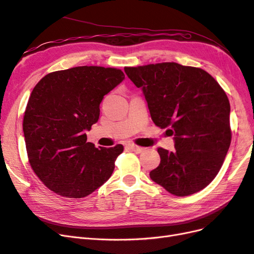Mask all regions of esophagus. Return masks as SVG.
<instances>
[{
    "mask_svg": "<svg viewBox=\"0 0 254 254\" xmlns=\"http://www.w3.org/2000/svg\"><path fill=\"white\" fill-rule=\"evenodd\" d=\"M129 148L131 149L132 151L136 152V153H140V152H143L146 148L144 147H141V146H136V145H129Z\"/></svg>",
    "mask_w": 254,
    "mask_h": 254,
    "instance_id": "esophagus-1",
    "label": "esophagus"
}]
</instances>
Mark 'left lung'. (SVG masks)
<instances>
[{
	"instance_id": "1",
	"label": "left lung",
	"mask_w": 254,
	"mask_h": 254,
	"mask_svg": "<svg viewBox=\"0 0 254 254\" xmlns=\"http://www.w3.org/2000/svg\"><path fill=\"white\" fill-rule=\"evenodd\" d=\"M142 88L156 126L175 135V150L158 148L161 161L152 181L175 196L201 190L217 176L231 144L226 92L200 67L176 63L126 66Z\"/></svg>"
}]
</instances>
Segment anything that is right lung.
<instances>
[{"label": "right lung", "mask_w": 254, "mask_h": 254, "mask_svg": "<svg viewBox=\"0 0 254 254\" xmlns=\"http://www.w3.org/2000/svg\"><path fill=\"white\" fill-rule=\"evenodd\" d=\"M124 78L120 68L83 65L52 72L35 86L23 118L26 151L54 193L83 198L111 177L124 146L96 148L84 132L98 121L104 96Z\"/></svg>", "instance_id": "right-lung-1"}]
</instances>
